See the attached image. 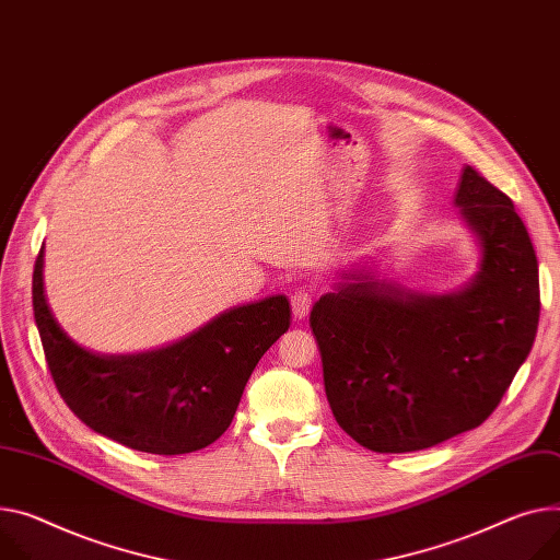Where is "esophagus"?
<instances>
[{"mask_svg":"<svg viewBox=\"0 0 560 560\" xmlns=\"http://www.w3.org/2000/svg\"><path fill=\"white\" fill-rule=\"evenodd\" d=\"M291 310L295 318H305L312 310V291L307 287H298L291 293Z\"/></svg>","mask_w":560,"mask_h":560,"instance_id":"obj_1","label":"esophagus"}]
</instances>
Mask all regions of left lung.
<instances>
[{"instance_id": "8db88e82", "label": "left lung", "mask_w": 560, "mask_h": 560, "mask_svg": "<svg viewBox=\"0 0 560 560\" xmlns=\"http://www.w3.org/2000/svg\"><path fill=\"white\" fill-rule=\"evenodd\" d=\"M455 206L482 255L462 289L419 293L357 262L310 316L329 408L374 453L421 451L478 428L534 346L538 260L523 220L470 165Z\"/></svg>"}]
</instances>
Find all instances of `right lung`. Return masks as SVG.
Returning <instances> with one entry per match:
<instances>
[{"label": "right lung", "mask_w": 560, "mask_h": 560, "mask_svg": "<svg viewBox=\"0 0 560 560\" xmlns=\"http://www.w3.org/2000/svg\"><path fill=\"white\" fill-rule=\"evenodd\" d=\"M42 267L45 248L33 271V314L60 397L96 433L135 451L184 455L220 440L257 361L289 329L287 295H269L165 348L101 354L56 323Z\"/></svg>", "instance_id": "1"}]
</instances>
